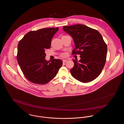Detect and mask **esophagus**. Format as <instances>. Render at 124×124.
Here are the masks:
<instances>
[{"instance_id":"34e87169","label":"esophagus","mask_w":124,"mask_h":124,"mask_svg":"<svg viewBox=\"0 0 124 124\" xmlns=\"http://www.w3.org/2000/svg\"><path fill=\"white\" fill-rule=\"evenodd\" d=\"M67 60H66V59H63V60H62V62H67Z\"/></svg>"}]
</instances>
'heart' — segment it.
<instances>
[{"label": "heart", "instance_id": "1", "mask_svg": "<svg viewBox=\"0 0 124 124\" xmlns=\"http://www.w3.org/2000/svg\"><path fill=\"white\" fill-rule=\"evenodd\" d=\"M62 56H63V57H64V56H66V54L65 53H63V54H62Z\"/></svg>", "mask_w": 124, "mask_h": 124}]
</instances>
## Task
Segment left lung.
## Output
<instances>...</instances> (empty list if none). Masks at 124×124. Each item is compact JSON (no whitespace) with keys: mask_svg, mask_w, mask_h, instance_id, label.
<instances>
[{"mask_svg":"<svg viewBox=\"0 0 124 124\" xmlns=\"http://www.w3.org/2000/svg\"><path fill=\"white\" fill-rule=\"evenodd\" d=\"M63 30L73 39L72 54L80 55V60H73L71 75L82 83L93 81L101 73L106 61L107 48L101 34L83 24L64 26Z\"/></svg>","mask_w":124,"mask_h":124,"instance_id":"1","label":"left lung"}]
</instances>
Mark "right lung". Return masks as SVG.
Segmentation results:
<instances>
[{"label":"right lung","mask_w":124,"mask_h":124,"mask_svg":"<svg viewBox=\"0 0 124 124\" xmlns=\"http://www.w3.org/2000/svg\"><path fill=\"white\" fill-rule=\"evenodd\" d=\"M59 28H43L28 32L19 41L17 59L25 77L30 82L45 85L55 77L62 65L60 59L46 61V49Z\"/></svg>","instance_id":"1"}]
</instances>
